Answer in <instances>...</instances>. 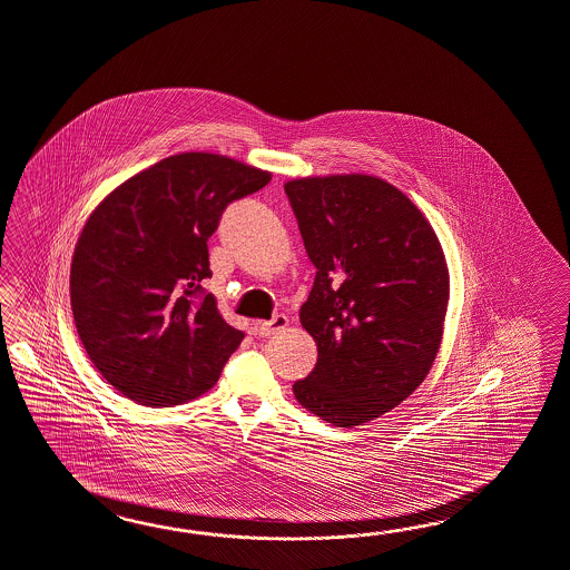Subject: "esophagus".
I'll return each mask as SVG.
<instances>
[{
  "label": "esophagus",
  "instance_id": "esophagus-1",
  "mask_svg": "<svg viewBox=\"0 0 570 570\" xmlns=\"http://www.w3.org/2000/svg\"><path fill=\"white\" fill-rule=\"evenodd\" d=\"M286 325H288V320H286L284 315H276L274 320L262 321V323L257 325V334L262 335V337L278 334Z\"/></svg>",
  "mask_w": 570,
  "mask_h": 570
}]
</instances>
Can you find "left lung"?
Here are the masks:
<instances>
[{
	"label": "left lung",
	"instance_id": "8db88e82",
	"mask_svg": "<svg viewBox=\"0 0 570 570\" xmlns=\"http://www.w3.org/2000/svg\"><path fill=\"white\" fill-rule=\"evenodd\" d=\"M317 267L301 323L317 344L294 397L352 429L385 414L429 375L443 337L449 272L422 212L368 175L284 185Z\"/></svg>",
	"mask_w": 570,
	"mask_h": 570
}]
</instances>
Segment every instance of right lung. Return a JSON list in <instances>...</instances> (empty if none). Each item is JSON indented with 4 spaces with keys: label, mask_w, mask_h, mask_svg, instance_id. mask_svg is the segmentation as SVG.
I'll return each mask as SVG.
<instances>
[{
    "label": "right lung",
    "mask_w": 570,
    "mask_h": 570,
    "mask_svg": "<svg viewBox=\"0 0 570 570\" xmlns=\"http://www.w3.org/2000/svg\"><path fill=\"white\" fill-rule=\"evenodd\" d=\"M269 179L218 154H177L92 212L71 259V311L90 361L119 393L170 407L216 385L245 334L202 288L208 238L228 204Z\"/></svg>",
    "instance_id": "add662e5"
}]
</instances>
